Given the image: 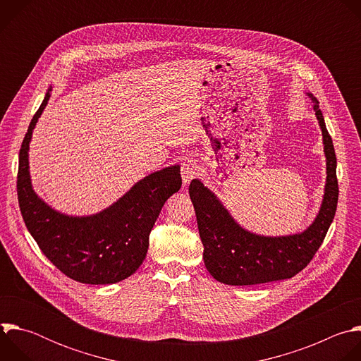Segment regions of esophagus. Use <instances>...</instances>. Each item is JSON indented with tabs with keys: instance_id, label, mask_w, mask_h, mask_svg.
<instances>
[{
	"instance_id": "1",
	"label": "esophagus",
	"mask_w": 361,
	"mask_h": 361,
	"mask_svg": "<svg viewBox=\"0 0 361 361\" xmlns=\"http://www.w3.org/2000/svg\"><path fill=\"white\" fill-rule=\"evenodd\" d=\"M200 176V169L198 164L194 160H187L183 163L181 166V177H183V183L185 185L190 184L191 180L197 178Z\"/></svg>"
}]
</instances>
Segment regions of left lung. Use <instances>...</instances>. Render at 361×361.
Wrapping results in <instances>:
<instances>
[{
  "instance_id": "obj_1",
  "label": "left lung",
  "mask_w": 361,
  "mask_h": 361,
  "mask_svg": "<svg viewBox=\"0 0 361 361\" xmlns=\"http://www.w3.org/2000/svg\"><path fill=\"white\" fill-rule=\"evenodd\" d=\"M307 95L313 102L323 133L327 167L322 207L316 220L307 230L280 237L250 233L231 217L217 195L204 187L200 180H192L190 184L188 192L204 245V264L220 283L254 286L294 277L312 262L333 223L338 200L334 145L326 128L317 98L310 92Z\"/></svg>"
}]
</instances>
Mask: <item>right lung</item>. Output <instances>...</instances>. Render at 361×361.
<instances>
[{
    "label": "right lung",
    "instance_id": "obj_1",
    "mask_svg": "<svg viewBox=\"0 0 361 361\" xmlns=\"http://www.w3.org/2000/svg\"><path fill=\"white\" fill-rule=\"evenodd\" d=\"M49 91L20 149L17 192L23 219L47 259L67 277L84 284H114L142 264L148 237L164 202L180 190V166L152 173L109 209L87 217L56 212L32 190L28 149L32 130L49 99Z\"/></svg>",
    "mask_w": 361,
    "mask_h": 361
}]
</instances>
